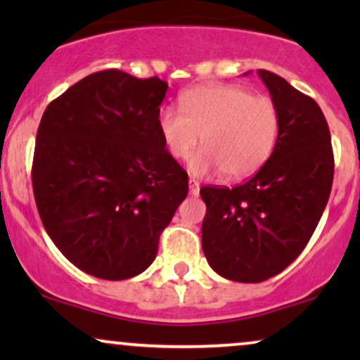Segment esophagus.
Returning a JSON list of instances; mask_svg holds the SVG:
<instances>
[{
	"mask_svg": "<svg viewBox=\"0 0 360 360\" xmlns=\"http://www.w3.org/2000/svg\"><path fill=\"white\" fill-rule=\"evenodd\" d=\"M188 190H190V195H193V196H196L200 193V184L198 181H196L195 179H190L188 180Z\"/></svg>",
	"mask_w": 360,
	"mask_h": 360,
	"instance_id": "esophagus-1",
	"label": "esophagus"
}]
</instances>
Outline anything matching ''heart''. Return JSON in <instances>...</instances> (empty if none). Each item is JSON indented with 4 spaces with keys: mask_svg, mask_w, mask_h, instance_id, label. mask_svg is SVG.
I'll return each instance as SVG.
<instances>
[{
    "mask_svg": "<svg viewBox=\"0 0 360 360\" xmlns=\"http://www.w3.org/2000/svg\"><path fill=\"white\" fill-rule=\"evenodd\" d=\"M181 110L162 108L157 126L169 154L191 157L190 172H223L229 180L252 175L272 155L280 131V112L270 98L234 85H203L181 96Z\"/></svg>",
    "mask_w": 360,
    "mask_h": 360,
    "instance_id": "heart-1",
    "label": "heart"
}]
</instances>
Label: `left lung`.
<instances>
[{
  "label": "left lung",
  "mask_w": 360,
  "mask_h": 360,
  "mask_svg": "<svg viewBox=\"0 0 360 360\" xmlns=\"http://www.w3.org/2000/svg\"><path fill=\"white\" fill-rule=\"evenodd\" d=\"M257 73L280 112L272 155L243 185L200 190L206 260L221 277L240 283L264 282L302 254L334 175L331 134L318 103L272 72Z\"/></svg>",
  "instance_id": "obj_1"
}]
</instances>
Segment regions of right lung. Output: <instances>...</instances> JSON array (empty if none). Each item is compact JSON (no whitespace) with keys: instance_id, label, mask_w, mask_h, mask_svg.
Here are the masks:
<instances>
[{"instance_id":"right-lung-1","label":"right lung","mask_w":360,"mask_h":360,"mask_svg":"<svg viewBox=\"0 0 360 360\" xmlns=\"http://www.w3.org/2000/svg\"><path fill=\"white\" fill-rule=\"evenodd\" d=\"M167 88L159 77L103 70L42 115L32 162L39 216L58 250L93 277L144 272L188 193L157 126Z\"/></svg>"}]
</instances>
